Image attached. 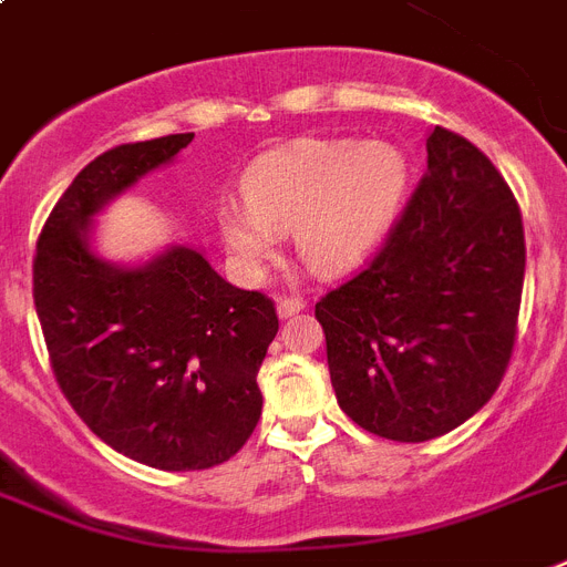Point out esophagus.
<instances>
[{
	"label": "esophagus",
	"mask_w": 567,
	"mask_h": 567,
	"mask_svg": "<svg viewBox=\"0 0 567 567\" xmlns=\"http://www.w3.org/2000/svg\"><path fill=\"white\" fill-rule=\"evenodd\" d=\"M303 307H307V303H303L301 298H280V301H278V318H280V321H287V318L303 312Z\"/></svg>",
	"instance_id": "obj_1"
}]
</instances>
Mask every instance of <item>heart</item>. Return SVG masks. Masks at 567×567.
Listing matches in <instances>:
<instances>
[{
    "label": "heart",
    "instance_id": "1",
    "mask_svg": "<svg viewBox=\"0 0 567 567\" xmlns=\"http://www.w3.org/2000/svg\"><path fill=\"white\" fill-rule=\"evenodd\" d=\"M409 176V158L391 142L284 144L246 167L243 205L217 210L219 237L249 278L266 272L287 234L310 272L339 278L359 269L394 228Z\"/></svg>",
    "mask_w": 567,
    "mask_h": 567
}]
</instances>
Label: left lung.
Returning <instances> with one entry per match:
<instances>
[{"label": "left lung", "instance_id": "8db88e82", "mask_svg": "<svg viewBox=\"0 0 567 567\" xmlns=\"http://www.w3.org/2000/svg\"><path fill=\"white\" fill-rule=\"evenodd\" d=\"M425 150L382 251L316 303L341 411L400 443L441 437L489 402L525 284V228L502 173L443 126Z\"/></svg>", "mask_w": 567, "mask_h": 567}]
</instances>
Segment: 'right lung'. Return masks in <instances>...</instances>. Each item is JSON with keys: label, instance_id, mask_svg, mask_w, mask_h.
<instances>
[{"label": "right lung", "instance_id": "obj_1", "mask_svg": "<svg viewBox=\"0 0 567 567\" xmlns=\"http://www.w3.org/2000/svg\"><path fill=\"white\" fill-rule=\"evenodd\" d=\"M190 142L194 133L162 135L89 162L45 219L34 260V307L65 400L106 446L167 472L240 452L278 333L275 303L231 287L194 246L142 264L97 251V214Z\"/></svg>", "mask_w": 567, "mask_h": 567}]
</instances>
